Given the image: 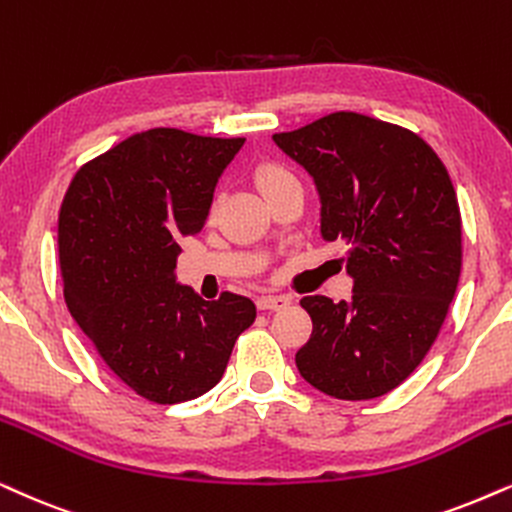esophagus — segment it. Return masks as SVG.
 Masks as SVG:
<instances>
[{"label":"esophagus","instance_id":"34e87169","mask_svg":"<svg viewBox=\"0 0 512 512\" xmlns=\"http://www.w3.org/2000/svg\"><path fill=\"white\" fill-rule=\"evenodd\" d=\"M286 304H290L286 295H262V297H257V307L264 309V312H267V309H283Z\"/></svg>","mask_w":512,"mask_h":512}]
</instances>
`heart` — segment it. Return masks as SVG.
Here are the masks:
<instances>
[{
    "label": "heart",
    "mask_w": 512,
    "mask_h": 512,
    "mask_svg": "<svg viewBox=\"0 0 512 512\" xmlns=\"http://www.w3.org/2000/svg\"><path fill=\"white\" fill-rule=\"evenodd\" d=\"M252 177H255L257 189L264 193V198L271 196V193L278 189H283V186L300 184L295 174L281 163H260L255 167V174H252Z\"/></svg>",
    "instance_id": "1"
}]
</instances>
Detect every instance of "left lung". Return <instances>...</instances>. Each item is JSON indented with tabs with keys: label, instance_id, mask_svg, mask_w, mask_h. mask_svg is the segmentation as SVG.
<instances>
[{
	"label": "left lung",
	"instance_id": "8db88e82",
	"mask_svg": "<svg viewBox=\"0 0 512 512\" xmlns=\"http://www.w3.org/2000/svg\"><path fill=\"white\" fill-rule=\"evenodd\" d=\"M276 146L314 177L323 241L345 245L352 300L307 295L312 335L295 354L309 385L335 399L392 392L416 371L461 276V210L439 155L411 129L338 111Z\"/></svg>",
	"mask_w": 512,
	"mask_h": 512
}]
</instances>
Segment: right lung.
<instances>
[{"instance_id":"1","label":"right lung","mask_w":512,"mask_h":512,"mask_svg":"<svg viewBox=\"0 0 512 512\" xmlns=\"http://www.w3.org/2000/svg\"><path fill=\"white\" fill-rule=\"evenodd\" d=\"M243 141L172 127L132 134L77 170L58 212L70 316L122 383L155 404L212 390L257 316L248 297L203 300L174 281L179 238L203 229Z\"/></svg>"}]
</instances>
